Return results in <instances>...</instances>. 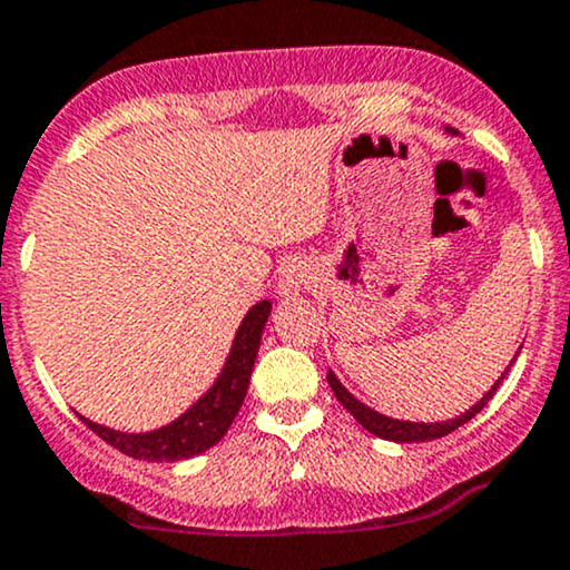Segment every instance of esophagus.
<instances>
[{
	"label": "esophagus",
	"instance_id": "1",
	"mask_svg": "<svg viewBox=\"0 0 570 570\" xmlns=\"http://www.w3.org/2000/svg\"><path fill=\"white\" fill-rule=\"evenodd\" d=\"M305 276L307 273L303 265H286L284 271H281V278H278V294H284V297H294V294L303 289Z\"/></svg>",
	"mask_w": 570,
	"mask_h": 570
}]
</instances>
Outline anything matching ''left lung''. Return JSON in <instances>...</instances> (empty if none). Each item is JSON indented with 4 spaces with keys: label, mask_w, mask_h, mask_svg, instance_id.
Returning a JSON list of instances; mask_svg holds the SVG:
<instances>
[{
    "label": "left lung",
    "mask_w": 570,
    "mask_h": 570,
    "mask_svg": "<svg viewBox=\"0 0 570 570\" xmlns=\"http://www.w3.org/2000/svg\"><path fill=\"white\" fill-rule=\"evenodd\" d=\"M510 366H512V361H510ZM510 366L504 368V374L510 372ZM504 374L499 376L497 382H493V387L481 397V401L475 403V406L468 409L462 416H454V420H449V422H403V420H393V416L380 414V411L368 409L366 403H361L358 397H353L345 387H342V382L332 372L326 374V380H328V387H332L334 395H337V401L347 411H351V414L355 416V422L363 424V430H368V433L376 435V438H385V441L420 443V441H435V438H443V435L454 433L456 428H462L464 422H470L472 416H475L478 411H481L485 403L491 401L493 393H497V387L504 382Z\"/></svg>",
    "instance_id": "1"
}]
</instances>
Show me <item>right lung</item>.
Here are the masks:
<instances>
[{"label": "right lung", "mask_w": 570, "mask_h": 570, "mask_svg": "<svg viewBox=\"0 0 570 570\" xmlns=\"http://www.w3.org/2000/svg\"><path fill=\"white\" fill-rule=\"evenodd\" d=\"M271 307L273 305L263 299V303H257L244 315L236 340H233L228 361H225L215 385L198 397L183 416L169 422L167 428L150 430V433H119V430L89 422L81 414L79 420L95 435L132 459H146V462H180V459L204 454V451L212 449L219 438L228 433L238 409H242Z\"/></svg>", "instance_id": "obj_1"}]
</instances>
